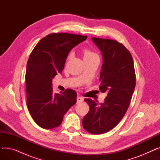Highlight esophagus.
I'll return each instance as SVG.
<instances>
[{
	"label": "esophagus",
	"instance_id": "34e87169",
	"mask_svg": "<svg viewBox=\"0 0 160 160\" xmlns=\"http://www.w3.org/2000/svg\"><path fill=\"white\" fill-rule=\"evenodd\" d=\"M77 103H80V102H82L83 100V98L82 97H77Z\"/></svg>",
	"mask_w": 160,
	"mask_h": 160
}]
</instances>
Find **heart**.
Segmentation results:
<instances>
[{"mask_svg":"<svg viewBox=\"0 0 160 160\" xmlns=\"http://www.w3.org/2000/svg\"><path fill=\"white\" fill-rule=\"evenodd\" d=\"M82 54H83V60L84 61H88L92 60V59L98 58L97 55L93 52L92 50L88 48H84L82 50ZM71 56V54H69L68 56V58H70Z\"/></svg>","mask_w":160,"mask_h":160,"instance_id":"obj_1","label":"heart"}]
</instances>
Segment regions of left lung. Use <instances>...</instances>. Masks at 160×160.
Instances as JSON below:
<instances>
[{
	"mask_svg": "<svg viewBox=\"0 0 160 160\" xmlns=\"http://www.w3.org/2000/svg\"><path fill=\"white\" fill-rule=\"evenodd\" d=\"M103 57L99 90L107 93L104 102L85 98L89 110L82 120L88 132L102 134L113 129L123 118L136 86V72L129 50L117 41L92 38Z\"/></svg>",
	"mask_w": 160,
	"mask_h": 160,
	"instance_id": "left-lung-1",
	"label": "left lung"
}]
</instances>
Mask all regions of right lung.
<instances>
[{
	"label": "right lung",
	"mask_w": 160,
	"mask_h": 160,
	"mask_svg": "<svg viewBox=\"0 0 160 160\" xmlns=\"http://www.w3.org/2000/svg\"><path fill=\"white\" fill-rule=\"evenodd\" d=\"M87 36L52 33L42 38L32 51L27 65L28 110L36 124L45 129L60 126L64 115L77 102V93L66 89L54 93L52 80L62 73L70 50Z\"/></svg>",
	"instance_id": "add662e5"
}]
</instances>
